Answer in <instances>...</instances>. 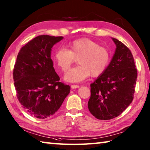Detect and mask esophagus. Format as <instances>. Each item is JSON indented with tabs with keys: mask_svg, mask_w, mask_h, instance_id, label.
Returning a JSON list of instances; mask_svg holds the SVG:
<instances>
[{
	"mask_svg": "<svg viewBox=\"0 0 150 150\" xmlns=\"http://www.w3.org/2000/svg\"><path fill=\"white\" fill-rule=\"evenodd\" d=\"M70 87H71L72 89H76V88H79V87H80V86H79L78 85H71Z\"/></svg>",
	"mask_w": 150,
	"mask_h": 150,
	"instance_id": "obj_1",
	"label": "esophagus"
}]
</instances>
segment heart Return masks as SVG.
<instances>
[{
    "label": "heart",
    "mask_w": 150,
    "mask_h": 150,
    "mask_svg": "<svg viewBox=\"0 0 150 150\" xmlns=\"http://www.w3.org/2000/svg\"><path fill=\"white\" fill-rule=\"evenodd\" d=\"M69 47V50L60 48L54 54L56 64L63 72H67L78 59L80 64L69 70L64 76L67 81L79 82L91 74L98 77L105 72L111 55L108 49L100 46L98 42L81 38L70 42Z\"/></svg>",
    "instance_id": "heart-1"
}]
</instances>
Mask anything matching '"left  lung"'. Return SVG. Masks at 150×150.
<instances>
[{
  "label": "left lung",
  "instance_id": "1",
  "mask_svg": "<svg viewBox=\"0 0 150 150\" xmlns=\"http://www.w3.org/2000/svg\"><path fill=\"white\" fill-rule=\"evenodd\" d=\"M116 50L103 74L91 86L88 108L97 119L117 117L132 103L137 79V69L132 53L117 39L112 38Z\"/></svg>",
  "mask_w": 150,
  "mask_h": 150
}]
</instances>
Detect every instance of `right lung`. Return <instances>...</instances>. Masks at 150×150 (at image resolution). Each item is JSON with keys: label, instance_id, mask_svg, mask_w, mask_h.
Wrapping results in <instances>:
<instances>
[{"label": "right lung", "instance_id": "1", "mask_svg": "<svg viewBox=\"0 0 150 150\" xmlns=\"http://www.w3.org/2000/svg\"><path fill=\"white\" fill-rule=\"evenodd\" d=\"M63 36L40 35L23 46L13 68L17 97L26 111L38 119L52 116L69 94L70 87L62 83L51 59L53 45Z\"/></svg>", "mask_w": 150, "mask_h": 150}]
</instances>
